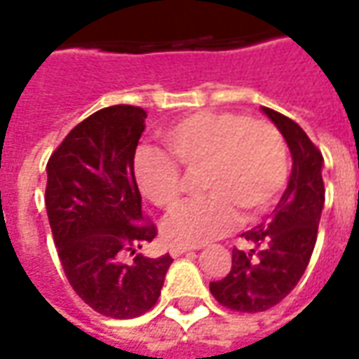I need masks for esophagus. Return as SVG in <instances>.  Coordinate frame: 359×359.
I'll return each instance as SVG.
<instances>
[{
    "instance_id": "esophagus-1",
    "label": "esophagus",
    "mask_w": 359,
    "mask_h": 359,
    "mask_svg": "<svg viewBox=\"0 0 359 359\" xmlns=\"http://www.w3.org/2000/svg\"><path fill=\"white\" fill-rule=\"evenodd\" d=\"M194 250H198L196 246H171V256L172 257H179L180 254H187V252H194Z\"/></svg>"
}]
</instances>
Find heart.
<instances>
[{
    "instance_id": "obj_1",
    "label": "heart",
    "mask_w": 359,
    "mask_h": 359,
    "mask_svg": "<svg viewBox=\"0 0 359 359\" xmlns=\"http://www.w3.org/2000/svg\"><path fill=\"white\" fill-rule=\"evenodd\" d=\"M163 140L184 171L202 169L200 187L210 192L182 203L163 221L165 241L175 246L217 241L236 226L238 210L246 219L257 217L285 187V138L267 121L202 111L169 126ZM176 165L151 149H140L134 157V180L140 192L165 210L179 202L180 171Z\"/></svg>"
}]
</instances>
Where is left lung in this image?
<instances>
[{"instance_id": "1", "label": "left lung", "mask_w": 359, "mask_h": 359, "mask_svg": "<svg viewBox=\"0 0 359 359\" xmlns=\"http://www.w3.org/2000/svg\"><path fill=\"white\" fill-rule=\"evenodd\" d=\"M292 156L285 194L267 223L242 233L246 248L233 250V267L210 290L219 304L234 311L256 313L285 300L308 267L325 203L323 156L298 123L262 107Z\"/></svg>"}]
</instances>
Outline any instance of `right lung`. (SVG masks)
I'll list each match as a JSON object with an SVG mask.
<instances>
[{
    "label": "right lung",
    "mask_w": 359,
    "mask_h": 359,
    "mask_svg": "<svg viewBox=\"0 0 359 359\" xmlns=\"http://www.w3.org/2000/svg\"><path fill=\"white\" fill-rule=\"evenodd\" d=\"M146 117L133 105L95 111L67 134L46 167V210L63 271L90 308L113 319L154 308L172 264L169 254L121 259L156 238V226L136 225L142 196L134 154Z\"/></svg>",
    "instance_id": "obj_1"
}]
</instances>
